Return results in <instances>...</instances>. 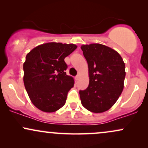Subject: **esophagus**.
I'll return each instance as SVG.
<instances>
[{
  "label": "esophagus",
  "mask_w": 148,
  "mask_h": 148,
  "mask_svg": "<svg viewBox=\"0 0 148 148\" xmlns=\"http://www.w3.org/2000/svg\"><path fill=\"white\" fill-rule=\"evenodd\" d=\"M79 75H77V76H76V78H75V79H76V80H78V79H79Z\"/></svg>",
  "instance_id": "obj_1"
}]
</instances>
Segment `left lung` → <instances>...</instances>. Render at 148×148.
I'll return each instance as SVG.
<instances>
[{
    "instance_id": "1",
    "label": "left lung",
    "mask_w": 148,
    "mask_h": 148,
    "mask_svg": "<svg viewBox=\"0 0 148 148\" xmlns=\"http://www.w3.org/2000/svg\"><path fill=\"white\" fill-rule=\"evenodd\" d=\"M88 65L89 86L80 90L84 108L92 113H103L111 108L124 88L125 64L114 49L101 44L81 47Z\"/></svg>"
}]
</instances>
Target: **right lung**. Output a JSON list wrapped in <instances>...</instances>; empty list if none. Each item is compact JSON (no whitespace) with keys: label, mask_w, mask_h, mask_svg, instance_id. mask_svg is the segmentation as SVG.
<instances>
[{"label":"right lung","mask_w":148,"mask_h":148,"mask_svg":"<svg viewBox=\"0 0 148 148\" xmlns=\"http://www.w3.org/2000/svg\"><path fill=\"white\" fill-rule=\"evenodd\" d=\"M77 46L49 42L32 49L23 63V83L30 101L38 109L52 113L64 106L74 86L73 77L66 74L64 58Z\"/></svg>","instance_id":"right-lung-1"}]
</instances>
